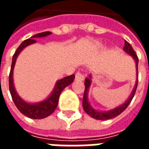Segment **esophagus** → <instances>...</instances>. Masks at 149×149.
Instances as JSON below:
<instances>
[{
  "label": "esophagus",
  "mask_w": 149,
  "mask_h": 149,
  "mask_svg": "<svg viewBox=\"0 0 149 149\" xmlns=\"http://www.w3.org/2000/svg\"><path fill=\"white\" fill-rule=\"evenodd\" d=\"M76 79L78 80V81H83L84 79V75L78 72L76 73Z\"/></svg>",
  "instance_id": "obj_1"
}]
</instances>
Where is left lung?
<instances>
[{
	"mask_svg": "<svg viewBox=\"0 0 149 149\" xmlns=\"http://www.w3.org/2000/svg\"><path fill=\"white\" fill-rule=\"evenodd\" d=\"M124 50L125 52H127L128 54L131 55L133 59L136 61V86H135L134 89L132 92L131 96L129 97L128 100L125 101V103L120 105L117 108H116L114 109H112L109 111V112H99L97 110L93 109L91 105L88 103V89L90 87L91 84V77H88L85 79L84 81V97H83V109L85 111V112L90 116L91 117L96 119V120H109V119L114 118L116 116H117L120 115V113L124 112L126 108L129 105V104L131 103L132 98L134 97L135 93L136 90V88H137V84H138V62H139V59L136 55V53L135 52L134 49H132V45L128 42L125 40V46H124Z\"/></svg>",
	"mask_w": 149,
	"mask_h": 149,
	"instance_id": "left-lung-1",
	"label": "left lung"
}]
</instances>
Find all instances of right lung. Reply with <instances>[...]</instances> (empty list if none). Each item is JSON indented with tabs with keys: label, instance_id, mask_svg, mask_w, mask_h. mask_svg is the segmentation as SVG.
<instances>
[{
	"label": "right lung",
	"instance_id": "obj_1",
	"mask_svg": "<svg viewBox=\"0 0 149 149\" xmlns=\"http://www.w3.org/2000/svg\"><path fill=\"white\" fill-rule=\"evenodd\" d=\"M52 33L51 32H43L40 33H37L31 37L32 39H27L24 40L21 43L20 46L18 47L17 49L16 50L14 55L13 56V61H12L11 69H10V73L8 77V84H9V91L11 93L12 98L14 102L15 105L17 106L18 110L26 116L32 119H43L45 118L49 115H51L52 112H54L56 108L57 107L58 104V100L60 95L61 93V92L68 85L73 82L75 79V75H71L68 77H65L63 79L59 80L55 85V88L52 91V94L49 96L45 100H44L40 103L37 104H29L25 102L21 99V97L18 96L17 92L15 90L14 85H13V68H14L16 60L19 53L22 51V49L25 48L26 46L29 45L31 44L37 42L36 40L33 38L35 37H44L46 36H49Z\"/></svg>",
	"mask_w": 149,
	"mask_h": 149
}]
</instances>
